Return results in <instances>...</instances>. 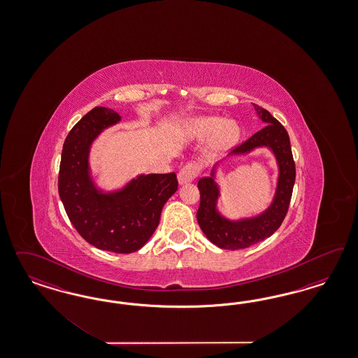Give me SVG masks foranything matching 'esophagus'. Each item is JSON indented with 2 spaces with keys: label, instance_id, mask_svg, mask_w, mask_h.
Returning a JSON list of instances; mask_svg holds the SVG:
<instances>
[{
  "label": "esophagus",
  "instance_id": "1",
  "mask_svg": "<svg viewBox=\"0 0 358 358\" xmlns=\"http://www.w3.org/2000/svg\"><path fill=\"white\" fill-rule=\"evenodd\" d=\"M201 172V165L198 163H187L184 168L178 172V182L180 185L186 184V182H192L198 177V174Z\"/></svg>",
  "mask_w": 358,
  "mask_h": 358
}]
</instances>
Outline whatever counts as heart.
Listing matches in <instances>:
<instances>
[{"instance_id": "heart-1", "label": "heart", "mask_w": 358, "mask_h": 358, "mask_svg": "<svg viewBox=\"0 0 358 358\" xmlns=\"http://www.w3.org/2000/svg\"><path fill=\"white\" fill-rule=\"evenodd\" d=\"M186 134L196 141H210V150L214 153H222L231 148L240 136V130L235 122H229L222 117H202L192 120L185 127Z\"/></svg>"}]
</instances>
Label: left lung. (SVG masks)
Here are the masks:
<instances>
[{"instance_id":"obj_1","label":"left lung","mask_w":358,"mask_h":358,"mask_svg":"<svg viewBox=\"0 0 358 358\" xmlns=\"http://www.w3.org/2000/svg\"><path fill=\"white\" fill-rule=\"evenodd\" d=\"M256 114L265 123L262 130L252 135L248 141L241 143L229 156L247 155L250 152L266 147L275 156L278 165V181L275 194L271 206L259 215L231 220L217 211V199L220 189L215 181L217 165H214L211 176L198 181L201 193V203L196 211V220L206 238L222 250H243L271 236L282 224L287 214L295 182V164L290 147L287 131L265 108L255 105Z\"/></svg>"}]
</instances>
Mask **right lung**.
<instances>
[{"mask_svg": "<svg viewBox=\"0 0 358 358\" xmlns=\"http://www.w3.org/2000/svg\"><path fill=\"white\" fill-rule=\"evenodd\" d=\"M120 122L113 108H97L77 122L63 145L59 195L77 232L98 250L132 253L159 226L166 201L176 193V173L139 174L120 190L103 192L94 182L89 153L98 135Z\"/></svg>", "mask_w": 358, "mask_h": 358, "instance_id": "add662e5", "label": "right lung"}]
</instances>
